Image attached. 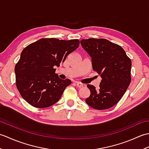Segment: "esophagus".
Masks as SVG:
<instances>
[{
	"instance_id": "1",
	"label": "esophagus",
	"mask_w": 149,
	"mask_h": 149,
	"mask_svg": "<svg viewBox=\"0 0 149 149\" xmlns=\"http://www.w3.org/2000/svg\"><path fill=\"white\" fill-rule=\"evenodd\" d=\"M75 84L77 85V86L79 88H81V87H83L84 86L83 84H82L81 83H79V82H76L75 83Z\"/></svg>"
}]
</instances>
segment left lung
<instances>
[{
  "label": "left lung",
  "mask_w": 149,
  "mask_h": 149,
  "mask_svg": "<svg viewBox=\"0 0 149 149\" xmlns=\"http://www.w3.org/2000/svg\"><path fill=\"white\" fill-rule=\"evenodd\" d=\"M81 44L91 58L93 70L100 75L99 89L88 84V106L98 110L111 108L118 103L131 83V60L120 45L106 39L81 40Z\"/></svg>",
  "instance_id": "obj_1"
}]
</instances>
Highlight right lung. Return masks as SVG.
I'll use <instances>...</instances> for the list:
<instances>
[{"label":"right lung","mask_w":149,"mask_h":149,"mask_svg":"<svg viewBox=\"0 0 149 149\" xmlns=\"http://www.w3.org/2000/svg\"><path fill=\"white\" fill-rule=\"evenodd\" d=\"M79 45L76 39L42 38L22 50L15 72L17 88L26 102L38 108L58 102L71 81L61 79L54 66H59Z\"/></svg>","instance_id":"obj_1"}]
</instances>
